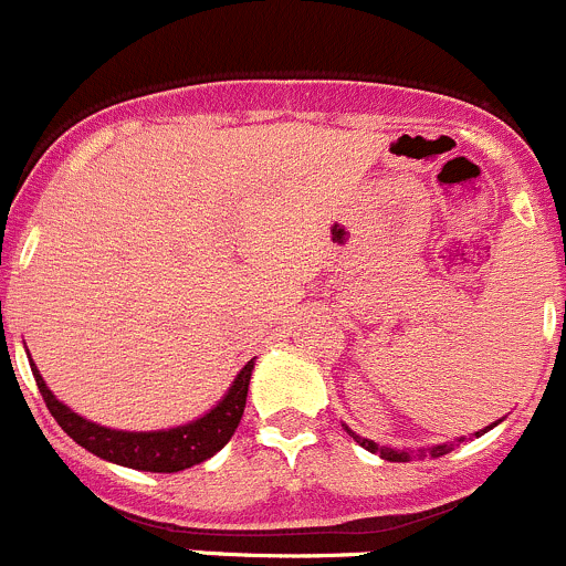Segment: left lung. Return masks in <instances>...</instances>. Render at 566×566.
<instances>
[{"label":"left lung","mask_w":566,"mask_h":566,"mask_svg":"<svg viewBox=\"0 0 566 566\" xmlns=\"http://www.w3.org/2000/svg\"><path fill=\"white\" fill-rule=\"evenodd\" d=\"M492 427H495V423H492ZM492 427H486V429H481V432H475V438H479V434H484V432H490ZM344 429H346V434H349V438H355V443H360L363 449L371 451V454H379V457H382V460H388V462H410L412 460L410 451H396V449H388V446H377V443H374V440L360 438V434L352 432V429L346 427V423H344ZM460 440H465V438H460ZM460 440H457V443H460ZM457 443L432 446V449H429V454H432V457H443V454H449V451H454ZM418 457H423V451Z\"/></svg>","instance_id":"1"}]
</instances>
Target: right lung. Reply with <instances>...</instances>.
<instances>
[{
    "label": "right lung",
    "instance_id": "add662e5",
    "mask_svg": "<svg viewBox=\"0 0 566 566\" xmlns=\"http://www.w3.org/2000/svg\"><path fill=\"white\" fill-rule=\"evenodd\" d=\"M32 366V377H35L38 390H41L43 401H46L49 412L54 421L63 427L69 438H74L82 449L91 454L101 457L115 465L134 468V471H150V473H178L187 468L200 465L209 457H214L228 440L237 432L239 421H242L244 405H248V388L250 377H253L255 360H250L242 371L237 374L228 394L211 407L203 418L189 421L176 429H159V432H120V429H106L98 423L87 421L80 412L65 407L57 396L49 390L43 382L41 371L35 363Z\"/></svg>",
    "mask_w": 566,
    "mask_h": 566
}]
</instances>
